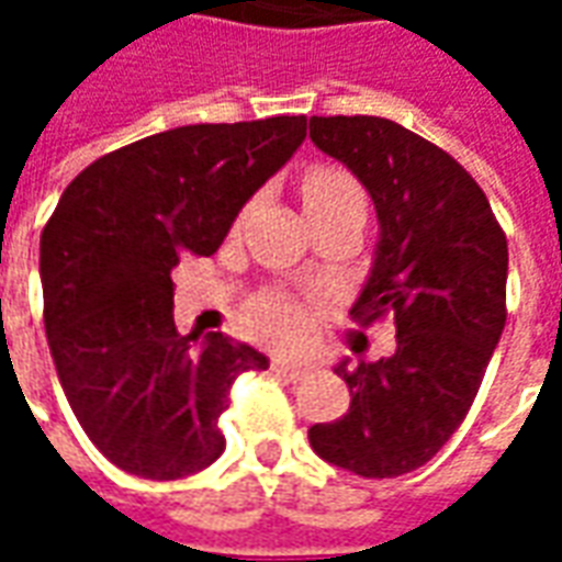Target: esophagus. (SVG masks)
Masks as SVG:
<instances>
[{"label":"esophagus","mask_w":562,"mask_h":562,"mask_svg":"<svg viewBox=\"0 0 562 562\" xmlns=\"http://www.w3.org/2000/svg\"><path fill=\"white\" fill-rule=\"evenodd\" d=\"M270 367H273L277 376L292 379V382H297V379H304L310 373V364H304V361H285V358H277Z\"/></svg>","instance_id":"34e87169"}]
</instances>
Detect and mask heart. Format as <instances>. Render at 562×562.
<instances>
[{
	"instance_id": "1",
	"label": "heart",
	"mask_w": 562,
	"mask_h": 562,
	"mask_svg": "<svg viewBox=\"0 0 562 562\" xmlns=\"http://www.w3.org/2000/svg\"><path fill=\"white\" fill-rule=\"evenodd\" d=\"M306 216H325V213H358L364 220L367 195L352 173L334 165H316L301 180ZM246 325L265 342H294L306 328L304 306L289 294H265L246 313Z\"/></svg>"
}]
</instances>
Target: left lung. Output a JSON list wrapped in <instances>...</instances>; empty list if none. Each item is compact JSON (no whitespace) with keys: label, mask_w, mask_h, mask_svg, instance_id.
<instances>
[{"label":"left lung","mask_w":562,"mask_h":562,"mask_svg":"<svg viewBox=\"0 0 562 562\" xmlns=\"http://www.w3.org/2000/svg\"><path fill=\"white\" fill-rule=\"evenodd\" d=\"M310 138L376 204V258L349 316L397 328L391 358L337 367L349 413L313 424L310 446L355 475L394 479L434 458L479 394L506 328V234L463 165L385 116H313Z\"/></svg>","instance_id":"1"}]
</instances>
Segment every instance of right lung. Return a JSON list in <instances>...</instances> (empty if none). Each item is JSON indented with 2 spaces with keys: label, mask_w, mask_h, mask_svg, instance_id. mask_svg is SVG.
Returning <instances> with one entry per match:
<instances>
[{
  "label": "right lung",
  "mask_w": 562,
  "mask_h": 562,
  "mask_svg": "<svg viewBox=\"0 0 562 562\" xmlns=\"http://www.w3.org/2000/svg\"><path fill=\"white\" fill-rule=\"evenodd\" d=\"M306 138V116L198 123L95 159L42 232L44 330L71 413L120 470L171 482L225 451L232 382L268 358L173 328L171 270L213 256Z\"/></svg>",
  "instance_id": "obj_1"
}]
</instances>
